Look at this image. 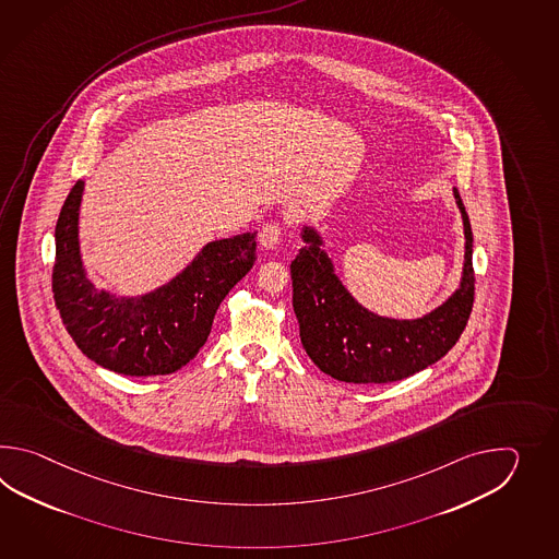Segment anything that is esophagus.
Masks as SVG:
<instances>
[{
  "mask_svg": "<svg viewBox=\"0 0 559 559\" xmlns=\"http://www.w3.org/2000/svg\"><path fill=\"white\" fill-rule=\"evenodd\" d=\"M280 238H282V227L277 222H267V224H263L262 229H260V246L265 248V250H274L277 248V243H280Z\"/></svg>",
  "mask_w": 559,
  "mask_h": 559,
  "instance_id": "obj_1",
  "label": "esophagus"
}]
</instances>
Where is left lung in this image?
<instances>
[{"label": "left lung", "instance_id": "8db88e82", "mask_svg": "<svg viewBox=\"0 0 559 559\" xmlns=\"http://www.w3.org/2000/svg\"><path fill=\"white\" fill-rule=\"evenodd\" d=\"M465 234L460 287L417 320H395L364 308L347 292L323 250L316 227L301 231L304 248L292 262L294 311L306 354L318 368L345 383L404 380L452 349L474 308V236L460 191L453 190Z\"/></svg>", "mask_w": 559, "mask_h": 559}]
</instances>
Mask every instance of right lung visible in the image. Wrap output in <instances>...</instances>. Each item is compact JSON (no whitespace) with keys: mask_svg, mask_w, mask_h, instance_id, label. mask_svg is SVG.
<instances>
[{"mask_svg":"<svg viewBox=\"0 0 559 559\" xmlns=\"http://www.w3.org/2000/svg\"><path fill=\"white\" fill-rule=\"evenodd\" d=\"M84 181L73 186L56 226L53 299L75 345L102 368L147 378L188 366L212 332L215 311L255 260V234L215 239L193 262L143 296L97 289L80 253V203Z\"/></svg>","mask_w":559,"mask_h":559,"instance_id":"1","label":"right lung"}]
</instances>
